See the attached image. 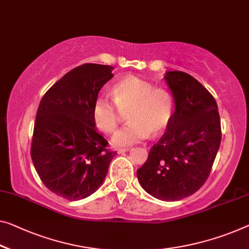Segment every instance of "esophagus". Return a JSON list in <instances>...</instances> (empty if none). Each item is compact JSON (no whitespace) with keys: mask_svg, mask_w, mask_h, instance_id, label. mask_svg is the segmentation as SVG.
Listing matches in <instances>:
<instances>
[{"mask_svg":"<svg viewBox=\"0 0 249 249\" xmlns=\"http://www.w3.org/2000/svg\"><path fill=\"white\" fill-rule=\"evenodd\" d=\"M129 150H130L129 148H125V149H118L117 152H118V154H124V152H127V151H129Z\"/></svg>","mask_w":249,"mask_h":249,"instance_id":"34e87169","label":"esophagus"}]
</instances>
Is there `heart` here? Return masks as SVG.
Wrapping results in <instances>:
<instances>
[{
	"mask_svg": "<svg viewBox=\"0 0 249 249\" xmlns=\"http://www.w3.org/2000/svg\"><path fill=\"white\" fill-rule=\"evenodd\" d=\"M113 103L98 97L93 101L91 118L95 127L103 133H112L120 120V113L127 114L129 124L114 133L111 144L124 148L149 137L163 132L174 116V98L167 90L136 76L120 80L112 88Z\"/></svg>",
	"mask_w": 249,
	"mask_h": 249,
	"instance_id": "b5f03b06",
	"label": "heart"
}]
</instances>
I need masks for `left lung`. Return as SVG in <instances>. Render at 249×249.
<instances>
[{
  "instance_id": "left-lung-1",
  "label": "left lung",
  "mask_w": 249,
  "mask_h": 249,
  "mask_svg": "<svg viewBox=\"0 0 249 249\" xmlns=\"http://www.w3.org/2000/svg\"><path fill=\"white\" fill-rule=\"evenodd\" d=\"M164 80L175 112L137 177L152 197L177 201L191 196L207 180L220 146V118L215 99L190 74L168 71Z\"/></svg>"
}]
</instances>
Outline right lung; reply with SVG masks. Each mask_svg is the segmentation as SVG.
<instances>
[{"mask_svg":"<svg viewBox=\"0 0 249 249\" xmlns=\"http://www.w3.org/2000/svg\"><path fill=\"white\" fill-rule=\"evenodd\" d=\"M113 68L87 63L55 82L37 108L31 158L42 182L68 200L89 197L105 180L116 152L91 118L93 101Z\"/></svg>","mask_w":249,"mask_h":249,"instance_id":"add662e5","label":"right lung"}]
</instances>
